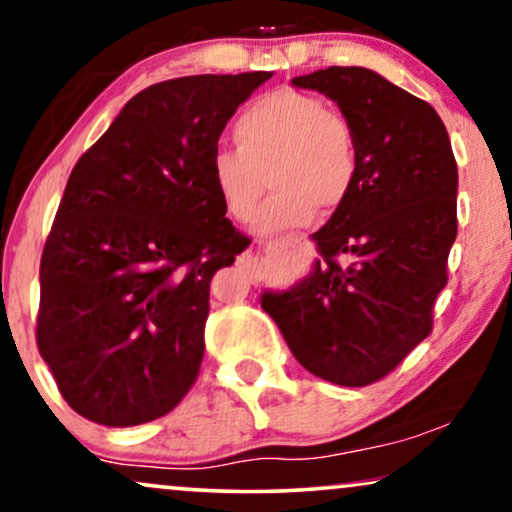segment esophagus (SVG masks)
<instances>
[{
    "label": "esophagus",
    "mask_w": 512,
    "mask_h": 512,
    "mask_svg": "<svg viewBox=\"0 0 512 512\" xmlns=\"http://www.w3.org/2000/svg\"><path fill=\"white\" fill-rule=\"evenodd\" d=\"M304 241V236L302 234H290V236H285L283 238V243H290V245H297V243H302ZM243 264H248V269H252V274H255V267H257V260L255 257H243L241 260Z\"/></svg>",
    "instance_id": "obj_1"
}]
</instances>
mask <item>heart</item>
<instances>
[{
  "label": "heart",
  "mask_w": 512,
  "mask_h": 512,
  "mask_svg": "<svg viewBox=\"0 0 512 512\" xmlns=\"http://www.w3.org/2000/svg\"><path fill=\"white\" fill-rule=\"evenodd\" d=\"M236 147L210 156V185L229 217L250 222L271 175L262 229L283 231L309 224L316 206L337 208L358 175V145L349 121L316 95L276 88L252 100L234 126Z\"/></svg>",
  "instance_id": "b5f03b06"
}]
</instances>
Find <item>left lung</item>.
I'll return each mask as SVG.
<instances>
[{
  "label": "left lung",
  "mask_w": 512,
  "mask_h": 512,
  "mask_svg": "<svg viewBox=\"0 0 512 512\" xmlns=\"http://www.w3.org/2000/svg\"><path fill=\"white\" fill-rule=\"evenodd\" d=\"M292 84L337 102L356 135L358 175L311 234L320 255L311 274L264 292L262 309L311 374L367 386L431 335L456 238L459 173L438 112L381 74L327 67Z\"/></svg>",
  "instance_id": "obj_1"
}]
</instances>
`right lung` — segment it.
<instances>
[{"label":"right lung","instance_id":"add662e5","mask_svg":"<svg viewBox=\"0 0 512 512\" xmlns=\"http://www.w3.org/2000/svg\"><path fill=\"white\" fill-rule=\"evenodd\" d=\"M271 74L149 86L72 168L39 267L37 346L88 421L147 424L196 381L210 281L250 245L224 217L210 156Z\"/></svg>","mask_w":512,"mask_h":512}]
</instances>
